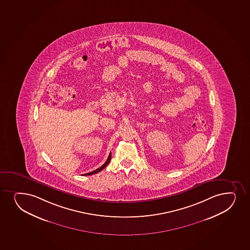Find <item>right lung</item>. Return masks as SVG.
I'll return each mask as SVG.
<instances>
[{
    "instance_id": "obj_1",
    "label": "right lung",
    "mask_w": 250,
    "mask_h": 250,
    "mask_svg": "<svg viewBox=\"0 0 250 250\" xmlns=\"http://www.w3.org/2000/svg\"><path fill=\"white\" fill-rule=\"evenodd\" d=\"M110 161H111V153H110L109 156H108V158H107L106 162H105V164H103V165H102V166H101L99 168L94 170V171H92V172H88V173H85V174H83V175H92V174H95V173H97V172H100V171H102V170L106 167V166L107 165V164H109Z\"/></svg>"
}]
</instances>
